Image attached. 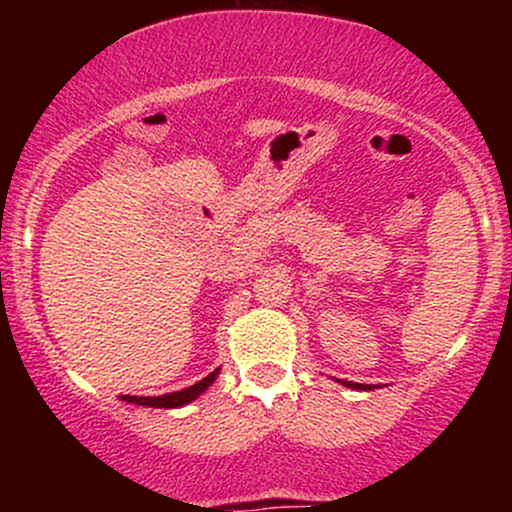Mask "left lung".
Masks as SVG:
<instances>
[{
	"mask_svg": "<svg viewBox=\"0 0 512 512\" xmlns=\"http://www.w3.org/2000/svg\"><path fill=\"white\" fill-rule=\"evenodd\" d=\"M346 387H354V390H370L368 385H361V383H351V380H344Z\"/></svg>",
	"mask_w": 512,
	"mask_h": 512,
	"instance_id": "8db88e82",
	"label": "left lung"
}]
</instances>
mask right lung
<instances>
[{"label": "right lung", "instance_id": "add662e5", "mask_svg": "<svg viewBox=\"0 0 512 512\" xmlns=\"http://www.w3.org/2000/svg\"><path fill=\"white\" fill-rule=\"evenodd\" d=\"M216 375H219V370H214V373H209L207 378L199 380V383L185 387V390L180 392H168V395H161V397H132V395H122L125 402H132V404H142V407H156V409H175V407H182V404L192 402V399H197L202 395L207 387L214 383Z\"/></svg>", "mask_w": 512, "mask_h": 512}]
</instances>
